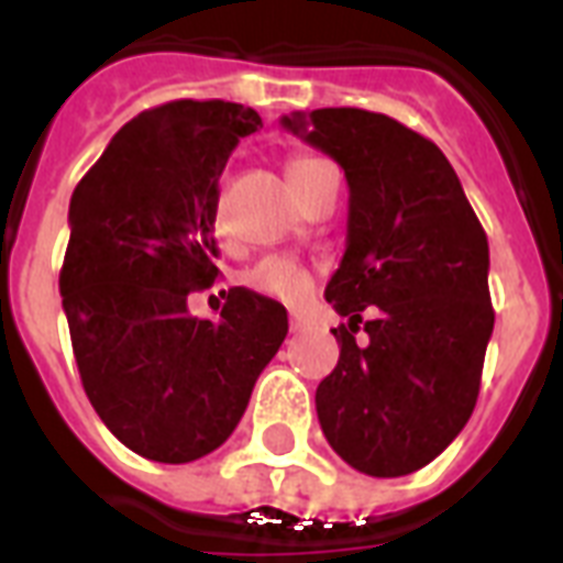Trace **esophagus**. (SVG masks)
<instances>
[{"label":"esophagus","instance_id":"34e87169","mask_svg":"<svg viewBox=\"0 0 563 563\" xmlns=\"http://www.w3.org/2000/svg\"><path fill=\"white\" fill-rule=\"evenodd\" d=\"M289 327H291V333H300V330L307 327V318L300 316V312H291V316H289Z\"/></svg>","mask_w":563,"mask_h":563}]
</instances>
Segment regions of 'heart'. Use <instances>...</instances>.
<instances>
[{"label":"heart","instance_id":"1","mask_svg":"<svg viewBox=\"0 0 563 563\" xmlns=\"http://www.w3.org/2000/svg\"><path fill=\"white\" fill-rule=\"evenodd\" d=\"M327 161H318V157H307V154H300V157H291L286 163V178L291 180V187L295 192L303 198L309 187V178L316 175ZM245 283L260 295H268V298H277L283 303H303V300L312 295L316 289V274L309 272L307 265L295 260V256H283V254H272L263 256L260 263L251 265L245 274Z\"/></svg>","mask_w":563,"mask_h":563}]
</instances>
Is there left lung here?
I'll list each match as a JSON object with an SVG mask.
<instances>
[{
	"mask_svg": "<svg viewBox=\"0 0 563 563\" xmlns=\"http://www.w3.org/2000/svg\"><path fill=\"white\" fill-rule=\"evenodd\" d=\"M280 122L351 187L347 247L324 291L347 324L333 330L342 353L318 385V420L351 467L406 476L444 453L479 397L494 333L488 236L441 148L397 119L321 108Z\"/></svg>",
	"mask_w": 563,
	"mask_h": 563,
	"instance_id": "left-lung-1",
	"label": "left lung"
}]
</instances>
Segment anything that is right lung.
Returning <instances> with one entry per match:
<instances>
[{
  "label": "right lung",
  "mask_w": 563,
  "mask_h": 563,
  "mask_svg": "<svg viewBox=\"0 0 563 563\" xmlns=\"http://www.w3.org/2000/svg\"><path fill=\"white\" fill-rule=\"evenodd\" d=\"M260 125L256 110L219 99L143 110L69 201L60 298L84 391L104 427L152 462H195L224 444L289 333L286 309L242 286L219 321L187 307L219 277L224 163Z\"/></svg>",
  "instance_id": "1"
}]
</instances>
